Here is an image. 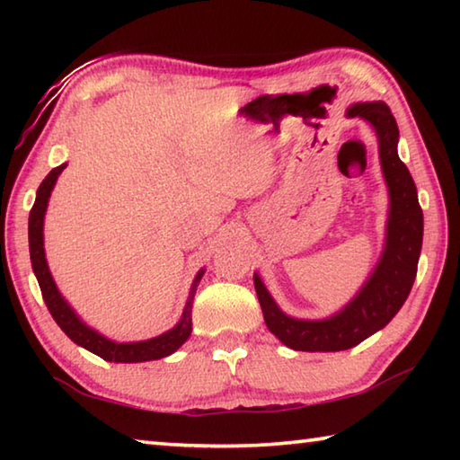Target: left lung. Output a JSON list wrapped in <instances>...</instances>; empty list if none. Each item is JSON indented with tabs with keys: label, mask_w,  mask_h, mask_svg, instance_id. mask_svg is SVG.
<instances>
[{
	"label": "left lung",
	"mask_w": 460,
	"mask_h": 460,
	"mask_svg": "<svg viewBox=\"0 0 460 460\" xmlns=\"http://www.w3.org/2000/svg\"><path fill=\"white\" fill-rule=\"evenodd\" d=\"M349 118H361L377 134L381 170L389 190V215L385 247L367 282L349 305L323 321H302L284 314L271 298L258 274L255 292L268 329L294 351H345L359 345L398 314L414 286L420 249H422L424 217L418 202L416 184L398 155V123L381 101L355 103Z\"/></svg>",
	"instance_id": "obj_1"
}]
</instances>
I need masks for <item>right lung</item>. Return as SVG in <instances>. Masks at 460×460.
<instances>
[{
	"label": "right lung",
	"instance_id": "1",
	"mask_svg": "<svg viewBox=\"0 0 460 460\" xmlns=\"http://www.w3.org/2000/svg\"><path fill=\"white\" fill-rule=\"evenodd\" d=\"M62 170H65V164L50 170V174L44 178L40 186H38L36 200H34L32 211H30V221H28L30 260H32V270L36 274L38 284H40L42 298L46 302V306H49L52 318L57 321L60 329L65 331L68 339L76 342L79 347L87 349V351L99 355L101 359L105 361L142 363V361H154V359H162V357L172 355L176 349L182 347V342L190 337L192 298H194V292H197V286L200 282L202 274H205V270H200L197 278H194L192 290H190L189 300H186L182 318L178 321L174 329L166 331L164 334H160V337L139 341V342H115L103 337V334H99L97 331L89 329V326L75 314V310L66 305V300L60 296L49 270V263H46V253H44V213H46V207H49L50 192L54 189V184H57V178L60 176Z\"/></svg>",
	"mask_w": 460,
	"mask_h": 460
}]
</instances>
